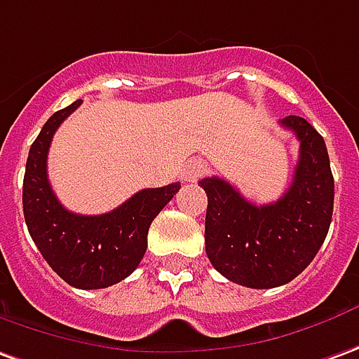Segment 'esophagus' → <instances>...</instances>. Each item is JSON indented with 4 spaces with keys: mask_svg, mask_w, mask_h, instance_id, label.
Returning a JSON list of instances; mask_svg holds the SVG:
<instances>
[{
    "mask_svg": "<svg viewBox=\"0 0 359 359\" xmlns=\"http://www.w3.org/2000/svg\"><path fill=\"white\" fill-rule=\"evenodd\" d=\"M209 172V168L201 160H189L184 165V172H182V180L184 182H197L199 177H203Z\"/></svg>",
    "mask_w": 359,
    "mask_h": 359,
    "instance_id": "obj_1",
    "label": "esophagus"
}]
</instances>
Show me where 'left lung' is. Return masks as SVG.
Listing matches in <instances>:
<instances>
[{"label":"left lung","mask_w":359,"mask_h":359,"mask_svg":"<svg viewBox=\"0 0 359 359\" xmlns=\"http://www.w3.org/2000/svg\"><path fill=\"white\" fill-rule=\"evenodd\" d=\"M295 133L299 162L289 189L278 201L254 205L229 182L205 177V250L212 268L238 285H285L307 268L332 221L334 177L325 138L297 115L281 118Z\"/></svg>","instance_id":"8db88e82"}]
</instances>
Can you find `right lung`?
<instances>
[{"label": "right lung", "instance_id": "right-lung-1", "mask_svg": "<svg viewBox=\"0 0 359 359\" xmlns=\"http://www.w3.org/2000/svg\"><path fill=\"white\" fill-rule=\"evenodd\" d=\"M81 100L60 109L44 123L27 158L23 212L36 248L72 287L103 289L128 278L147 252L150 222L170 203L182 184L142 189L103 215H76L56 199L48 182L46 158L62 121Z\"/></svg>", "mask_w": 359, "mask_h": 359}]
</instances>
